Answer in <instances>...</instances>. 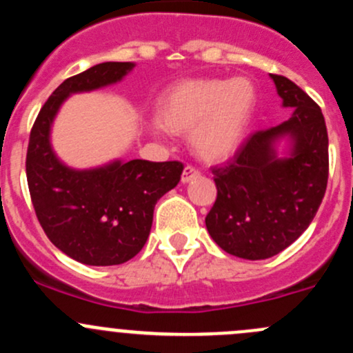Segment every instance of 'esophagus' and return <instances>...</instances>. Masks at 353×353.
<instances>
[{
    "label": "esophagus",
    "instance_id": "esophagus-1",
    "mask_svg": "<svg viewBox=\"0 0 353 353\" xmlns=\"http://www.w3.org/2000/svg\"><path fill=\"white\" fill-rule=\"evenodd\" d=\"M198 176H199V170L196 169V167L186 165L183 170V176H181V181H183V183H190V181L196 179Z\"/></svg>",
    "mask_w": 353,
    "mask_h": 353
}]
</instances>
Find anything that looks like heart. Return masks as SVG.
Listing matches in <instances>:
<instances>
[{"instance_id":"b5f03b06","label":"heart","mask_w":353,"mask_h":353,"mask_svg":"<svg viewBox=\"0 0 353 353\" xmlns=\"http://www.w3.org/2000/svg\"><path fill=\"white\" fill-rule=\"evenodd\" d=\"M258 105L248 78H198L170 85L157 101V121L170 133H190L199 159L220 162L244 141Z\"/></svg>"}]
</instances>
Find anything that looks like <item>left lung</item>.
I'll use <instances>...</instances> for the list:
<instances>
[{
	"label": "left lung",
	"mask_w": 353,
	"mask_h": 353,
	"mask_svg": "<svg viewBox=\"0 0 353 353\" xmlns=\"http://www.w3.org/2000/svg\"><path fill=\"white\" fill-rule=\"evenodd\" d=\"M285 108L282 124L259 130L234 159L213 167L216 199L206 229L220 248L244 259H266L288 248L314 219L328 184V131L321 108L282 74H272ZM292 138V154L276 157L279 137Z\"/></svg>",
	"instance_id": "8db88e82"
}]
</instances>
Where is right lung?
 Listing matches in <instances>:
<instances>
[{"label":"right lung","mask_w":353,"mask_h":353,"mask_svg":"<svg viewBox=\"0 0 353 353\" xmlns=\"http://www.w3.org/2000/svg\"><path fill=\"white\" fill-rule=\"evenodd\" d=\"M133 63H101L66 78L46 101L28 138V191L39 223L52 244L92 266L121 265L148 239L155 203L177 186L184 165L130 160L92 170H73L56 159L49 131L59 105L74 92L119 81Z\"/></svg>","instance_id":"add662e5"}]
</instances>
